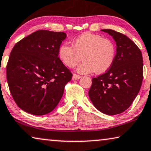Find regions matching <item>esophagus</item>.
I'll return each mask as SVG.
<instances>
[{
    "mask_svg": "<svg viewBox=\"0 0 151 151\" xmlns=\"http://www.w3.org/2000/svg\"><path fill=\"white\" fill-rule=\"evenodd\" d=\"M81 77V76H79V75H76V74H73V80H78V79H79V78Z\"/></svg>",
    "mask_w": 151,
    "mask_h": 151,
    "instance_id": "1",
    "label": "esophagus"
}]
</instances>
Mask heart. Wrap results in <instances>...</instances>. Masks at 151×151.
<instances>
[{
    "label": "heart",
    "mask_w": 151,
    "mask_h": 151,
    "mask_svg": "<svg viewBox=\"0 0 151 151\" xmlns=\"http://www.w3.org/2000/svg\"><path fill=\"white\" fill-rule=\"evenodd\" d=\"M116 48L113 42L101 35L86 33L73 42V47L63 44L59 50V57L63 64L70 68L75 67L81 60L83 62L77 68L81 74H96L107 72L113 64Z\"/></svg>",
    "instance_id": "heart-1"
}]
</instances>
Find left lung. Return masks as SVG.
<instances>
[{
	"label": "left lung",
	"mask_w": 151,
	"mask_h": 151,
	"mask_svg": "<svg viewBox=\"0 0 151 151\" xmlns=\"http://www.w3.org/2000/svg\"><path fill=\"white\" fill-rule=\"evenodd\" d=\"M114 38L116 54L111 67L92 78L89 96L94 107L107 115L122 113L138 94L143 79L141 50L125 35L111 29H102Z\"/></svg>",
	"instance_id": "left-lung-1"
}]
</instances>
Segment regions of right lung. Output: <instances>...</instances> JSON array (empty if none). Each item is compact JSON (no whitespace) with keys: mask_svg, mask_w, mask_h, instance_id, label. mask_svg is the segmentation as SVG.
Instances as JSON below:
<instances>
[{"mask_svg":"<svg viewBox=\"0 0 151 151\" xmlns=\"http://www.w3.org/2000/svg\"><path fill=\"white\" fill-rule=\"evenodd\" d=\"M66 33L35 31L13 48L7 65V79L17 105L27 113L51 112L63 96L73 74L60 60L59 50Z\"/></svg>","mask_w":151,"mask_h":151,"instance_id":"right-lung-1","label":"right lung"}]
</instances>
